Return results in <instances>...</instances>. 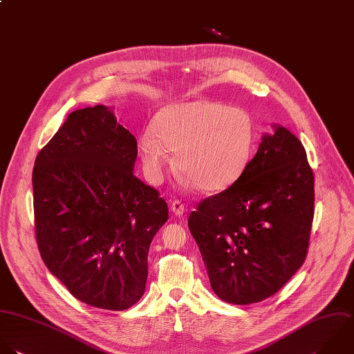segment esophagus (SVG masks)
I'll list each match as a JSON object with an SVG mask.
<instances>
[{"instance_id": "obj_1", "label": "esophagus", "mask_w": 354, "mask_h": 354, "mask_svg": "<svg viewBox=\"0 0 354 354\" xmlns=\"http://www.w3.org/2000/svg\"><path fill=\"white\" fill-rule=\"evenodd\" d=\"M171 211H172L175 215L180 216V215H183V212H185V204H183L182 201H179V200H174V201L171 203Z\"/></svg>"}]
</instances>
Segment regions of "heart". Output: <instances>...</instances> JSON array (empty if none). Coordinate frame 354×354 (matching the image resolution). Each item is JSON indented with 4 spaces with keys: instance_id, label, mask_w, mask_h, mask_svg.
<instances>
[{
    "instance_id": "obj_1",
    "label": "heart",
    "mask_w": 354,
    "mask_h": 354,
    "mask_svg": "<svg viewBox=\"0 0 354 354\" xmlns=\"http://www.w3.org/2000/svg\"><path fill=\"white\" fill-rule=\"evenodd\" d=\"M255 143L252 117L212 100L172 104L161 110L153 131L140 135L139 151L150 182L158 183L175 153V168L208 193L233 185L247 168Z\"/></svg>"
}]
</instances>
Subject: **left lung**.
Listing matches in <instances>:
<instances>
[{
    "label": "left lung",
    "mask_w": 354,
    "mask_h": 354,
    "mask_svg": "<svg viewBox=\"0 0 354 354\" xmlns=\"http://www.w3.org/2000/svg\"><path fill=\"white\" fill-rule=\"evenodd\" d=\"M315 216V175L284 127L265 135L243 175L189 216L214 292L250 305L273 297L304 265Z\"/></svg>",
    "instance_id": "8db88e82"
}]
</instances>
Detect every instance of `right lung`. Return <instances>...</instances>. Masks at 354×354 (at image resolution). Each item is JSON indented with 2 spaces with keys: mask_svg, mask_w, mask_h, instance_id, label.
Here are the masks:
<instances>
[{
  "mask_svg": "<svg viewBox=\"0 0 354 354\" xmlns=\"http://www.w3.org/2000/svg\"><path fill=\"white\" fill-rule=\"evenodd\" d=\"M135 136L104 106L68 114L32 168L34 227L48 270L78 301L125 310L145 292L149 247L168 219L132 172Z\"/></svg>",
  "mask_w": 354,
  "mask_h": 354,
  "instance_id": "1",
  "label": "right lung"
}]
</instances>
